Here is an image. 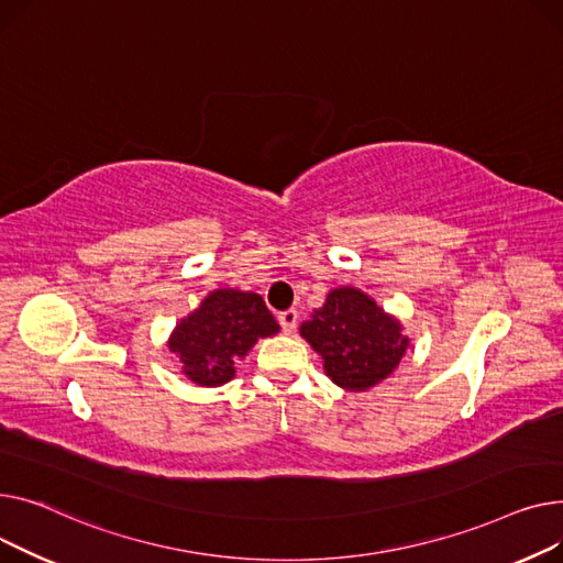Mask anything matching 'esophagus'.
<instances>
[{
  "mask_svg": "<svg viewBox=\"0 0 563 563\" xmlns=\"http://www.w3.org/2000/svg\"><path fill=\"white\" fill-rule=\"evenodd\" d=\"M277 320H279L284 332L290 334L292 329H295V324H297V311H295V309H286V311H282V313L277 316Z\"/></svg>",
  "mask_w": 563,
  "mask_h": 563,
  "instance_id": "esophagus-1",
  "label": "esophagus"
}]
</instances>
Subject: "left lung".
I'll list each match as a JSON object with an SVG mask.
<instances>
[{
	"instance_id": "8db88e82",
	"label": "left lung",
	"mask_w": 563,
	"mask_h": 563,
	"mask_svg": "<svg viewBox=\"0 0 563 563\" xmlns=\"http://www.w3.org/2000/svg\"><path fill=\"white\" fill-rule=\"evenodd\" d=\"M300 336L320 354L324 375L350 393L388 379L409 347L400 318L356 286L329 290L324 305L300 324Z\"/></svg>"
}]
</instances>
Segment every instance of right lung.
I'll list each match as a JSON object with an SVG mask.
<instances>
[{"label": "right lung", "instance_id": "right-lung-1", "mask_svg": "<svg viewBox=\"0 0 563 563\" xmlns=\"http://www.w3.org/2000/svg\"><path fill=\"white\" fill-rule=\"evenodd\" d=\"M275 334L279 324L258 292L216 288L175 324L168 350L179 356L181 375L197 386L216 388L236 377V361L256 341Z\"/></svg>", "mask_w": 563, "mask_h": 563}]
</instances>
